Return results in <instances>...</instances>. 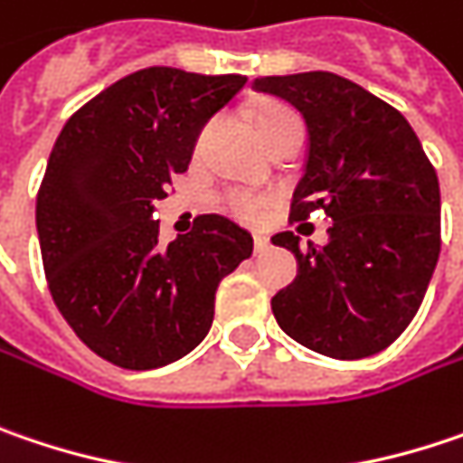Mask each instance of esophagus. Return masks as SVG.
<instances>
[{"mask_svg": "<svg viewBox=\"0 0 463 463\" xmlns=\"http://www.w3.org/2000/svg\"><path fill=\"white\" fill-rule=\"evenodd\" d=\"M269 237H255V252H263V250H269Z\"/></svg>", "mask_w": 463, "mask_h": 463, "instance_id": "esophagus-1", "label": "esophagus"}]
</instances>
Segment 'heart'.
Masks as SVG:
<instances>
[{"label":"heart","instance_id":"heart-1","mask_svg":"<svg viewBox=\"0 0 463 463\" xmlns=\"http://www.w3.org/2000/svg\"><path fill=\"white\" fill-rule=\"evenodd\" d=\"M287 120H298L292 110H287L281 105H263L255 113V128H258L260 139H266L271 131H277L281 123H287ZM266 205H269V200L263 194H252V192L226 194V208L242 221H258L260 215L266 213Z\"/></svg>","mask_w":463,"mask_h":463}]
</instances>
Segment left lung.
<instances>
[{
  "label": "left lung",
  "mask_w": 463,
  "mask_h": 463,
  "mask_svg": "<svg viewBox=\"0 0 463 463\" xmlns=\"http://www.w3.org/2000/svg\"><path fill=\"white\" fill-rule=\"evenodd\" d=\"M252 89L306 118L308 157L289 221L332 218L324 248H300L292 232L271 237L298 258L295 281L271 298L274 318L321 355H374L411 324L438 266V174L409 120L337 73L266 76Z\"/></svg>",
  "instance_id": "obj_1"
}]
</instances>
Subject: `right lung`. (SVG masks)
Here are the masks:
<instances>
[{"mask_svg": "<svg viewBox=\"0 0 463 463\" xmlns=\"http://www.w3.org/2000/svg\"><path fill=\"white\" fill-rule=\"evenodd\" d=\"M245 83L145 68L89 99L52 147L36 197L52 300L83 345L120 369H157L200 345L218 284L252 255V237L223 215H197L168 245L152 221L203 126Z\"/></svg>", "mask_w": 463, "mask_h": 463, "instance_id": "add662e5", "label": "right lung"}]
</instances>
